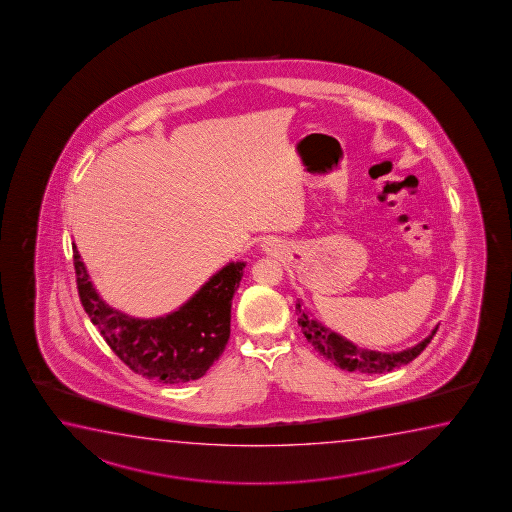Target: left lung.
Instances as JSON below:
<instances>
[{
    "label": "left lung",
    "instance_id": "obj_1",
    "mask_svg": "<svg viewBox=\"0 0 512 512\" xmlns=\"http://www.w3.org/2000/svg\"><path fill=\"white\" fill-rule=\"evenodd\" d=\"M296 315H298V324L301 326L303 335L307 337L308 342L314 346L317 353L335 363L342 370L362 372V374H383V372H390L395 367H401V365L415 360L418 354L422 353L427 344L433 340L434 333L438 330V326H436L431 331V335L425 337L417 346L409 347L399 353H379V351H369V349L354 346L353 342L340 337L339 333L317 323L315 319L308 317L305 308L301 307L299 301L296 303Z\"/></svg>",
    "mask_w": 512,
    "mask_h": 512
}]
</instances>
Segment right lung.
<instances>
[{
  "instance_id": "right-lung-1",
  "label": "right lung",
  "mask_w": 512,
  "mask_h": 512,
  "mask_svg": "<svg viewBox=\"0 0 512 512\" xmlns=\"http://www.w3.org/2000/svg\"><path fill=\"white\" fill-rule=\"evenodd\" d=\"M79 299L106 344L129 369L163 385L202 378L230 337V308L244 262H228L175 312L138 319L106 305L72 246Z\"/></svg>"
}]
</instances>
